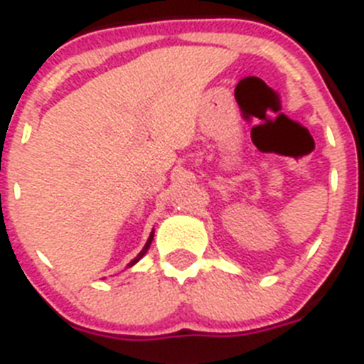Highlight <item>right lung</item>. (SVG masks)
Segmentation results:
<instances>
[{"instance_id": "add662e5", "label": "right lung", "mask_w": 364, "mask_h": 364, "mask_svg": "<svg viewBox=\"0 0 364 364\" xmlns=\"http://www.w3.org/2000/svg\"><path fill=\"white\" fill-rule=\"evenodd\" d=\"M151 240H153V233H151V237H149V239H147V242H146V246H144V250H142V252L138 253V257H136V259H133V260H131V262H129V266H133L134 262H138V259H142V257L146 255V252H147V250H149V246H151Z\"/></svg>"}]
</instances>
